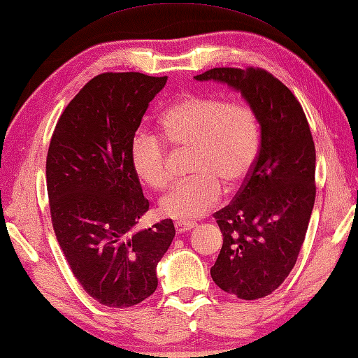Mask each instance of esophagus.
Masks as SVG:
<instances>
[{
  "instance_id": "1",
  "label": "esophagus",
  "mask_w": 358,
  "mask_h": 358,
  "mask_svg": "<svg viewBox=\"0 0 358 358\" xmlns=\"http://www.w3.org/2000/svg\"><path fill=\"white\" fill-rule=\"evenodd\" d=\"M174 227H176V231H178V234H182V233H189L190 229L195 228V227H196V223L179 220V222H176V223H174Z\"/></svg>"
}]
</instances>
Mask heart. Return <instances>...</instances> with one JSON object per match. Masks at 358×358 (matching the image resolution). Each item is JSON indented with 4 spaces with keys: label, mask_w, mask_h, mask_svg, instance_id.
I'll use <instances>...</instances> for the list:
<instances>
[{
    "label": "heart",
    "mask_w": 358,
    "mask_h": 358,
    "mask_svg": "<svg viewBox=\"0 0 358 358\" xmlns=\"http://www.w3.org/2000/svg\"><path fill=\"white\" fill-rule=\"evenodd\" d=\"M162 134L174 146H192V169L196 174L180 180L162 199V212L176 220L203 217L218 203L223 182L241 184L259 152L261 127L253 106L215 96H187L160 119ZM131 166L154 190L171 182L166 143L148 130L136 131L130 148Z\"/></svg>",
    "instance_id": "1"
}]
</instances>
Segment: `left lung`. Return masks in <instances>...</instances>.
<instances>
[{
    "mask_svg": "<svg viewBox=\"0 0 358 358\" xmlns=\"http://www.w3.org/2000/svg\"><path fill=\"white\" fill-rule=\"evenodd\" d=\"M241 91L259 119L252 171L227 208L214 214L223 245L210 277L243 300L272 294L296 266L316 198V149L302 105L259 67H215L195 77Z\"/></svg>",
    "mask_w": 358,
    "mask_h": 358,
    "instance_id": "1",
    "label": "left lung"
}]
</instances>
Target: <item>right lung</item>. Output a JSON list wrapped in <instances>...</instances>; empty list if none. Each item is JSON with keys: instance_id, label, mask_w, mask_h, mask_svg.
<instances>
[{"instance_id": "1", "label": "right lung", "mask_w": 358, "mask_h": 358, "mask_svg": "<svg viewBox=\"0 0 358 358\" xmlns=\"http://www.w3.org/2000/svg\"><path fill=\"white\" fill-rule=\"evenodd\" d=\"M168 77L106 72L62 111L47 154L50 215L67 264L99 303L127 308L157 289L174 239L171 218L136 231L149 210L131 166V140Z\"/></svg>"}]
</instances>
